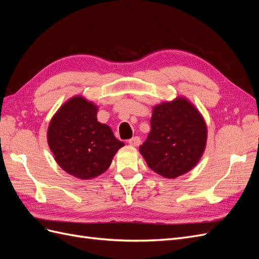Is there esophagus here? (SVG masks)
<instances>
[{
  "label": "esophagus",
  "instance_id": "34e87169",
  "mask_svg": "<svg viewBox=\"0 0 259 259\" xmlns=\"http://www.w3.org/2000/svg\"><path fill=\"white\" fill-rule=\"evenodd\" d=\"M128 144L132 145V146L137 147V146H139L140 144H142V140H140V138L138 136H135V137L128 139Z\"/></svg>",
  "mask_w": 259,
  "mask_h": 259
}]
</instances>
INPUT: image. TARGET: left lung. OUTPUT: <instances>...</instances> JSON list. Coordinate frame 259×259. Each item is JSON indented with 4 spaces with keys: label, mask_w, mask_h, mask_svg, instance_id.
Instances as JSON below:
<instances>
[{
    "label": "left lung",
    "mask_w": 259,
    "mask_h": 259,
    "mask_svg": "<svg viewBox=\"0 0 259 259\" xmlns=\"http://www.w3.org/2000/svg\"><path fill=\"white\" fill-rule=\"evenodd\" d=\"M151 131L139 152L148 166L165 178L193 168L204 152L207 130L200 112L186 98L155 106Z\"/></svg>",
    "instance_id": "left-lung-1"
}]
</instances>
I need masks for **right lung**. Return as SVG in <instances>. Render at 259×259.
Instances as JSON below:
<instances>
[{
    "instance_id": "1",
    "label": "right lung",
    "mask_w": 259,
    "mask_h": 259,
    "mask_svg": "<svg viewBox=\"0 0 259 259\" xmlns=\"http://www.w3.org/2000/svg\"><path fill=\"white\" fill-rule=\"evenodd\" d=\"M96 115L95 105L75 96L53 116L48 131L55 160L68 174L81 179L103 174L124 146L108 125L97 121Z\"/></svg>"
}]
</instances>
